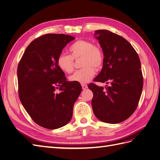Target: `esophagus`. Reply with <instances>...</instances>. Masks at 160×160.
I'll use <instances>...</instances> for the list:
<instances>
[{
	"label": "esophagus",
	"instance_id": "esophagus-1",
	"mask_svg": "<svg viewBox=\"0 0 160 160\" xmlns=\"http://www.w3.org/2000/svg\"><path fill=\"white\" fill-rule=\"evenodd\" d=\"M81 87H82V89H88V85H86L85 83H82Z\"/></svg>",
	"mask_w": 160,
	"mask_h": 160
}]
</instances>
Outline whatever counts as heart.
<instances>
[{"mask_svg": "<svg viewBox=\"0 0 160 160\" xmlns=\"http://www.w3.org/2000/svg\"><path fill=\"white\" fill-rule=\"evenodd\" d=\"M70 55L61 53L57 57V63L59 68L67 73L74 70V59L82 57L83 69L77 71L69 77L71 81L80 83H88L95 75V69L99 70L103 66L104 54L102 49L88 40H78L69 47Z\"/></svg>", "mask_w": 160, "mask_h": 160, "instance_id": "b5f03b06", "label": "heart"}]
</instances>
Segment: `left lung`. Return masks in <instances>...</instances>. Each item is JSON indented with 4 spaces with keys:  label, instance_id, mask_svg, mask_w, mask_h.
Here are the masks:
<instances>
[{
    "label": "left lung",
    "instance_id": "left-lung-1",
    "mask_svg": "<svg viewBox=\"0 0 160 160\" xmlns=\"http://www.w3.org/2000/svg\"><path fill=\"white\" fill-rule=\"evenodd\" d=\"M104 54L103 69L93 80L109 84L90 83L95 115L101 122L118 123L129 118L136 109L142 95L143 79L141 62L130 43L108 30L95 31Z\"/></svg>",
    "mask_w": 160,
    "mask_h": 160
}]
</instances>
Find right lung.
Segmentation results:
<instances>
[{
    "instance_id": "right-lung-1",
    "label": "right lung",
    "mask_w": 160,
    "mask_h": 160,
    "mask_svg": "<svg viewBox=\"0 0 160 160\" xmlns=\"http://www.w3.org/2000/svg\"><path fill=\"white\" fill-rule=\"evenodd\" d=\"M74 39L64 34L42 35L28 45L18 62L19 99L34 122L46 129L70 122L82 90L78 82L67 81L57 63L63 48Z\"/></svg>"
}]
</instances>
